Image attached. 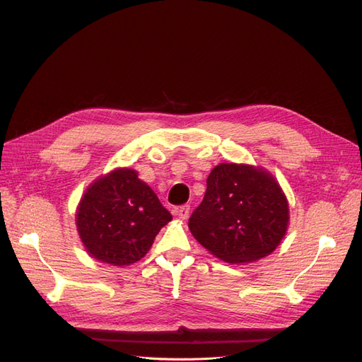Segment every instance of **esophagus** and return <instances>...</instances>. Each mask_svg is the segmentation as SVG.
<instances>
[{
	"label": "esophagus",
	"mask_w": 362,
	"mask_h": 362,
	"mask_svg": "<svg viewBox=\"0 0 362 362\" xmlns=\"http://www.w3.org/2000/svg\"><path fill=\"white\" fill-rule=\"evenodd\" d=\"M189 211H191V205H182L179 208H176V216L182 220H186L189 217Z\"/></svg>",
	"instance_id": "1"
}]
</instances>
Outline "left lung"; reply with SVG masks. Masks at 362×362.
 I'll use <instances>...</instances> for the list:
<instances>
[{
  "instance_id": "left-lung-1",
  "label": "left lung",
  "mask_w": 362,
  "mask_h": 362,
  "mask_svg": "<svg viewBox=\"0 0 362 362\" xmlns=\"http://www.w3.org/2000/svg\"><path fill=\"white\" fill-rule=\"evenodd\" d=\"M288 223V199L269 171L221 163L206 179L189 230L217 258L240 264L270 255L286 235Z\"/></svg>"
}]
</instances>
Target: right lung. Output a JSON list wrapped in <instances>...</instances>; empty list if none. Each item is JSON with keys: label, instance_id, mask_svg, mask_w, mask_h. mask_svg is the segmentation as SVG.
<instances>
[{"label": "right lung", "instance_id": "right-lung-1", "mask_svg": "<svg viewBox=\"0 0 362 362\" xmlns=\"http://www.w3.org/2000/svg\"><path fill=\"white\" fill-rule=\"evenodd\" d=\"M171 214L135 170L117 168L95 180L81 199L76 226L95 259L129 265L146 255Z\"/></svg>", "mask_w": 362, "mask_h": 362}]
</instances>
